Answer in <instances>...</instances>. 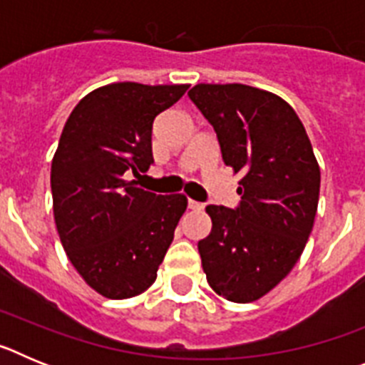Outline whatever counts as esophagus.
<instances>
[{
	"mask_svg": "<svg viewBox=\"0 0 365 365\" xmlns=\"http://www.w3.org/2000/svg\"><path fill=\"white\" fill-rule=\"evenodd\" d=\"M188 208H190V210H202V208H205V205H202V202L192 201V199H190V201H188Z\"/></svg>",
	"mask_w": 365,
	"mask_h": 365,
	"instance_id": "34e87169",
	"label": "esophagus"
}]
</instances>
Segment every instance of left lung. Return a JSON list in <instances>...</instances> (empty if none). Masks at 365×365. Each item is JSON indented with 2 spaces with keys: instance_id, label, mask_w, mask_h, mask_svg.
Masks as SVG:
<instances>
[{
  "instance_id": "obj_1",
  "label": "left lung",
  "mask_w": 365,
  "mask_h": 365,
  "mask_svg": "<svg viewBox=\"0 0 365 365\" xmlns=\"http://www.w3.org/2000/svg\"><path fill=\"white\" fill-rule=\"evenodd\" d=\"M188 96L214 128L222 163L241 173L240 205L206 206L212 232L197 245L202 270L219 296L254 302L302 256L320 168L302 120L279 96L245 83H197Z\"/></svg>"
}]
</instances>
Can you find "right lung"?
Masks as SVG:
<instances>
[{
	"label": "right lung",
	"instance_id": "add662e5",
	"mask_svg": "<svg viewBox=\"0 0 365 365\" xmlns=\"http://www.w3.org/2000/svg\"><path fill=\"white\" fill-rule=\"evenodd\" d=\"M190 86L118 82L80 100L51 166L58 235L67 257L98 294H143L186 210L185 195H157L125 180L153 164L151 128Z\"/></svg>",
	"mask_w": 365,
	"mask_h": 365
}]
</instances>
